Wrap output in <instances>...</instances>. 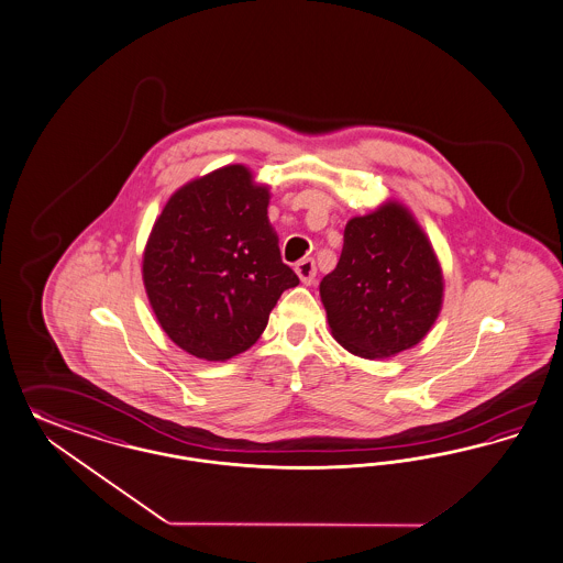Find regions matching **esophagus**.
<instances>
[{
	"instance_id": "34e87169",
	"label": "esophagus",
	"mask_w": 563,
	"mask_h": 563,
	"mask_svg": "<svg viewBox=\"0 0 563 563\" xmlns=\"http://www.w3.org/2000/svg\"><path fill=\"white\" fill-rule=\"evenodd\" d=\"M295 272L303 285H311L316 280V262L311 257H306L295 266Z\"/></svg>"
}]
</instances>
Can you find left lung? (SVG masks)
I'll return each instance as SVG.
<instances>
[{
  "instance_id": "obj_1",
  "label": "left lung",
  "mask_w": 563,
  "mask_h": 563,
  "mask_svg": "<svg viewBox=\"0 0 563 563\" xmlns=\"http://www.w3.org/2000/svg\"><path fill=\"white\" fill-rule=\"evenodd\" d=\"M336 268L320 283L332 336L376 360L427 336L443 303V274L408 208L388 201L351 218Z\"/></svg>"
}]
</instances>
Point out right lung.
<instances>
[{"mask_svg":"<svg viewBox=\"0 0 563 563\" xmlns=\"http://www.w3.org/2000/svg\"><path fill=\"white\" fill-rule=\"evenodd\" d=\"M271 191L233 164L180 187L155 220L143 283L180 350L224 362L250 350L297 274L283 264L268 220Z\"/></svg>","mask_w":563,"mask_h":563,"instance_id":"obj_1","label":"right lung"}]
</instances>
